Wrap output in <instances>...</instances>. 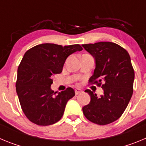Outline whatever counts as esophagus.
I'll return each instance as SVG.
<instances>
[{
	"mask_svg": "<svg viewBox=\"0 0 146 146\" xmlns=\"http://www.w3.org/2000/svg\"><path fill=\"white\" fill-rule=\"evenodd\" d=\"M74 92H75L76 95H77V94H81V93L82 92V90H81V89L77 88V89H75V91H74Z\"/></svg>",
	"mask_w": 146,
	"mask_h": 146,
	"instance_id": "1",
	"label": "esophagus"
}]
</instances>
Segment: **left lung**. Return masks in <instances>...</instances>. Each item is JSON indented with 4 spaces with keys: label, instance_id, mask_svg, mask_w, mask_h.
<instances>
[{
    "label": "left lung",
    "instance_id": "left-lung-1",
    "mask_svg": "<svg viewBox=\"0 0 146 146\" xmlns=\"http://www.w3.org/2000/svg\"><path fill=\"white\" fill-rule=\"evenodd\" d=\"M95 61V69L89 81L102 85L104 93L98 96L91 90L85 92L91 102L82 108L88 120L106 125L118 120L128 105L133 93L135 72L128 52L117 44L101 42L82 44Z\"/></svg>",
    "mask_w": 146,
    "mask_h": 146
}]
</instances>
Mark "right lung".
Here are the masks:
<instances>
[{
	"instance_id": "obj_1",
	"label": "right lung",
	"mask_w": 146,
	"mask_h": 146,
	"mask_svg": "<svg viewBox=\"0 0 146 146\" xmlns=\"http://www.w3.org/2000/svg\"><path fill=\"white\" fill-rule=\"evenodd\" d=\"M82 48L79 44L61 46L41 44L25 53L17 69L16 91L23 113L39 126L56 123L64 115L74 89L56 94L51 88L52 76L60 74L69 55Z\"/></svg>"
}]
</instances>
